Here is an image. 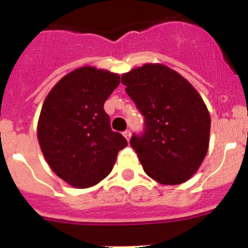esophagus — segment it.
I'll return each instance as SVG.
<instances>
[{"label": "esophagus", "mask_w": 248, "mask_h": 248, "mask_svg": "<svg viewBox=\"0 0 248 248\" xmlns=\"http://www.w3.org/2000/svg\"><path fill=\"white\" fill-rule=\"evenodd\" d=\"M123 135L125 137L126 140H129V139H130V135H131L130 130H125V131H124V133H123Z\"/></svg>", "instance_id": "obj_1"}]
</instances>
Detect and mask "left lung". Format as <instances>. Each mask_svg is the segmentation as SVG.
Returning <instances> with one entry per match:
<instances>
[{"label": "left lung", "mask_w": 248, "mask_h": 248, "mask_svg": "<svg viewBox=\"0 0 248 248\" xmlns=\"http://www.w3.org/2000/svg\"><path fill=\"white\" fill-rule=\"evenodd\" d=\"M126 93L144 117L131 148L146 175L164 185L187 181L202 164L211 119L198 91L163 64H145L123 74Z\"/></svg>", "instance_id": "obj_1"}]
</instances>
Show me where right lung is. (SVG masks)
Masks as SVG:
<instances>
[{
	"label": "right lung",
	"instance_id": "add662e5",
	"mask_svg": "<svg viewBox=\"0 0 248 248\" xmlns=\"http://www.w3.org/2000/svg\"><path fill=\"white\" fill-rule=\"evenodd\" d=\"M118 74L82 67L48 93L37 128L39 146L57 176L77 189L97 185L111 171L125 138L113 131L104 103Z\"/></svg>",
	"mask_w": 248,
	"mask_h": 248
}]
</instances>
